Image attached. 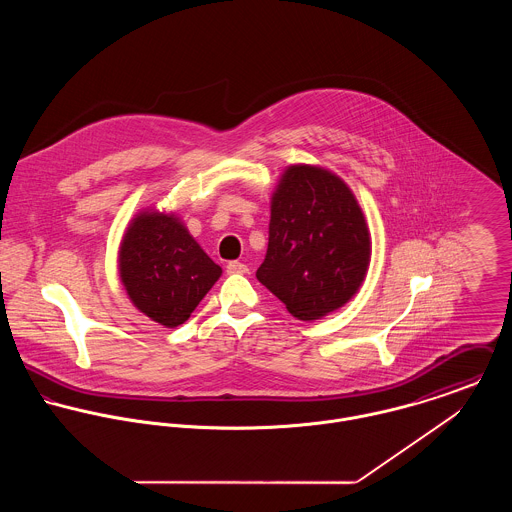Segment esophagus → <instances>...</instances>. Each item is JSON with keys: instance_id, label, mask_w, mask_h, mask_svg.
I'll return each mask as SVG.
<instances>
[{"instance_id": "esophagus-1", "label": "esophagus", "mask_w": 512, "mask_h": 512, "mask_svg": "<svg viewBox=\"0 0 512 512\" xmlns=\"http://www.w3.org/2000/svg\"><path fill=\"white\" fill-rule=\"evenodd\" d=\"M226 272H228V274H248V266H246L244 262L234 260V262H228V264H226Z\"/></svg>"}]
</instances>
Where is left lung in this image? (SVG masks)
Wrapping results in <instances>:
<instances>
[{"instance_id":"obj_1","label":"left lung","mask_w":512,"mask_h":512,"mask_svg":"<svg viewBox=\"0 0 512 512\" xmlns=\"http://www.w3.org/2000/svg\"><path fill=\"white\" fill-rule=\"evenodd\" d=\"M372 240L351 187L321 165H288L270 199L268 254L256 272L293 317L315 321L365 282Z\"/></svg>"}]
</instances>
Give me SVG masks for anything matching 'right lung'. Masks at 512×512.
Segmentation results:
<instances>
[{
    "label": "right lung",
    "mask_w": 512,
    "mask_h": 512,
    "mask_svg": "<svg viewBox=\"0 0 512 512\" xmlns=\"http://www.w3.org/2000/svg\"><path fill=\"white\" fill-rule=\"evenodd\" d=\"M118 274L138 311L163 327L185 323L217 284L222 268L173 211L146 207L128 222L118 248Z\"/></svg>",
    "instance_id": "obj_1"
}]
</instances>
